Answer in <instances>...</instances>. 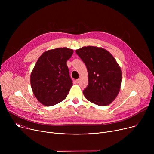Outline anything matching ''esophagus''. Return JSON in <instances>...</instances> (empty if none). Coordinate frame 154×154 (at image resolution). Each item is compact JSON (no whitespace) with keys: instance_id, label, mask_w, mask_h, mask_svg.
I'll return each instance as SVG.
<instances>
[{"instance_id":"1","label":"esophagus","mask_w":154,"mask_h":154,"mask_svg":"<svg viewBox=\"0 0 154 154\" xmlns=\"http://www.w3.org/2000/svg\"><path fill=\"white\" fill-rule=\"evenodd\" d=\"M79 81H80V79H76V80H75V82L76 84H79Z\"/></svg>"}]
</instances>
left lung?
I'll use <instances>...</instances> for the list:
<instances>
[{
	"instance_id": "obj_1",
	"label": "left lung",
	"mask_w": 154,
	"mask_h": 154,
	"mask_svg": "<svg viewBox=\"0 0 154 154\" xmlns=\"http://www.w3.org/2000/svg\"><path fill=\"white\" fill-rule=\"evenodd\" d=\"M88 71V84L83 91L85 97L99 106H106L117 96L122 72L114 57L104 48L94 46L76 50Z\"/></svg>"
}]
</instances>
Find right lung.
Returning <instances> with one entry per match:
<instances>
[{"label":"right lung","instance_id":"obj_1","mask_svg":"<svg viewBox=\"0 0 154 154\" xmlns=\"http://www.w3.org/2000/svg\"><path fill=\"white\" fill-rule=\"evenodd\" d=\"M74 51L66 47L44 52L30 75L32 91L45 106H52L66 98L72 86L67 61Z\"/></svg>","mask_w":154,"mask_h":154}]
</instances>
